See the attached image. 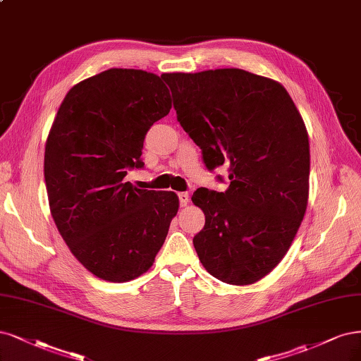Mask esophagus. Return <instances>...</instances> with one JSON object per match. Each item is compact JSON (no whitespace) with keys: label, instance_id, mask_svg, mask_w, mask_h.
<instances>
[{"label":"esophagus","instance_id":"obj_1","mask_svg":"<svg viewBox=\"0 0 361 361\" xmlns=\"http://www.w3.org/2000/svg\"><path fill=\"white\" fill-rule=\"evenodd\" d=\"M178 197H179V204H180L182 207L190 204V194H188V192H179Z\"/></svg>","mask_w":361,"mask_h":361}]
</instances>
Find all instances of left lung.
<instances>
[{"mask_svg": "<svg viewBox=\"0 0 361 361\" xmlns=\"http://www.w3.org/2000/svg\"><path fill=\"white\" fill-rule=\"evenodd\" d=\"M161 78L207 170L228 166L227 191L198 188L192 194L206 216L192 239L197 255L222 282L254 283L287 254L306 212L310 155L305 122L281 83L250 71Z\"/></svg>", "mask_w": 361, "mask_h": 361, "instance_id": "obj_1", "label": "left lung"}]
</instances>
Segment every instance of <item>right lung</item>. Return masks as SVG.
<instances>
[{"label":"right lung","mask_w":361,"mask_h":361,"mask_svg":"<svg viewBox=\"0 0 361 361\" xmlns=\"http://www.w3.org/2000/svg\"><path fill=\"white\" fill-rule=\"evenodd\" d=\"M171 97L154 73L110 68L74 85L44 151L51 214L71 254L97 278L127 282L154 264L179 198L123 182L142 169L145 135Z\"/></svg>","instance_id":"obj_1"}]
</instances>
